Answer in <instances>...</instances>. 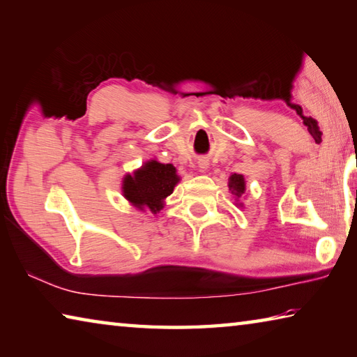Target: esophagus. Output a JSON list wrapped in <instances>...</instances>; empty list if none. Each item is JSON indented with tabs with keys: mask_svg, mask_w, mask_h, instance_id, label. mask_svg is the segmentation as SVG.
Segmentation results:
<instances>
[{
	"mask_svg": "<svg viewBox=\"0 0 357 357\" xmlns=\"http://www.w3.org/2000/svg\"><path fill=\"white\" fill-rule=\"evenodd\" d=\"M206 167H208V162L202 160V162H200V168H206Z\"/></svg>",
	"mask_w": 357,
	"mask_h": 357,
	"instance_id": "34e87169",
	"label": "esophagus"
}]
</instances>
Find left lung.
<instances>
[{"instance_id":"1","label":"left lung","mask_w":357,"mask_h":357,"mask_svg":"<svg viewBox=\"0 0 357 357\" xmlns=\"http://www.w3.org/2000/svg\"><path fill=\"white\" fill-rule=\"evenodd\" d=\"M228 187H229V192H231L234 197L236 198L243 197L245 192V183H244L243 174H236V173L231 174V176H229Z\"/></svg>"}]
</instances>
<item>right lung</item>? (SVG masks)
I'll use <instances>...</instances> for the list:
<instances>
[{
    "instance_id": "right-lung-1",
    "label": "right lung",
    "mask_w": 357,
    "mask_h": 357,
    "mask_svg": "<svg viewBox=\"0 0 357 357\" xmlns=\"http://www.w3.org/2000/svg\"><path fill=\"white\" fill-rule=\"evenodd\" d=\"M178 181L176 168L172 164L151 160L135 172L134 176L128 174L124 178L123 193L134 206L140 209L148 206L155 214L164 208V200L173 193Z\"/></svg>"
}]
</instances>
